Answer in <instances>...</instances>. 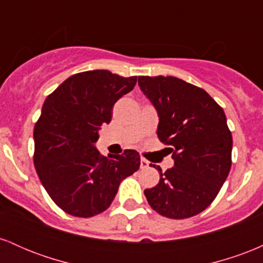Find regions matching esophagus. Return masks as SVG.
<instances>
[{
	"label": "esophagus",
	"mask_w": 263,
	"mask_h": 263,
	"mask_svg": "<svg viewBox=\"0 0 263 263\" xmlns=\"http://www.w3.org/2000/svg\"><path fill=\"white\" fill-rule=\"evenodd\" d=\"M149 167V162L147 159L141 158V170H147Z\"/></svg>",
	"instance_id": "obj_1"
}]
</instances>
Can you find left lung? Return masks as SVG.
<instances>
[{
    "label": "left lung",
    "instance_id": "left-lung-1",
    "mask_svg": "<svg viewBox=\"0 0 263 263\" xmlns=\"http://www.w3.org/2000/svg\"><path fill=\"white\" fill-rule=\"evenodd\" d=\"M138 85L158 112L157 135L174 159L164 173L157 165L161 178L144 190L147 201L165 218L198 215L213 203L231 168L224 110L205 90L178 78L138 77Z\"/></svg>",
    "mask_w": 263,
    "mask_h": 263
}]
</instances>
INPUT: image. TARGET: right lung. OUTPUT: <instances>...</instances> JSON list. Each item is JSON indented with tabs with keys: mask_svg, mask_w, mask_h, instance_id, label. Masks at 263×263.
Here are the masks:
<instances>
[{
	"mask_svg": "<svg viewBox=\"0 0 263 263\" xmlns=\"http://www.w3.org/2000/svg\"><path fill=\"white\" fill-rule=\"evenodd\" d=\"M137 77L108 70L74 74L45 99L34 126V165L44 189L62 210L78 218L110 206L126 177L138 171L140 153L101 156L99 129L112 119L115 102L134 89Z\"/></svg>",
	"mask_w": 263,
	"mask_h": 263,
	"instance_id": "right-lung-1",
	"label": "right lung"
}]
</instances>
